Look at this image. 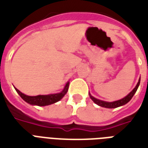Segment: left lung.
<instances>
[{"instance_id": "8db88e82", "label": "left lung", "mask_w": 148, "mask_h": 148, "mask_svg": "<svg viewBox=\"0 0 148 148\" xmlns=\"http://www.w3.org/2000/svg\"><path fill=\"white\" fill-rule=\"evenodd\" d=\"M140 78L139 79V81H138V83L137 84V85L134 88L133 90L131 92H130V94L127 95L126 97H124V98L121 99V100H118V101H113V102H107V101H101V100H98V99L95 98L93 96L89 94V96H90V99L92 100L95 103H97V105L101 106V107H103V108H118V107H121V106H123L124 104H126L127 102L131 101V98L133 97V96L134 95V94L136 93L137 90H138V87H139V84H140Z\"/></svg>"}]
</instances>
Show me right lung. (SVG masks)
<instances>
[{
  "mask_svg": "<svg viewBox=\"0 0 148 148\" xmlns=\"http://www.w3.org/2000/svg\"><path fill=\"white\" fill-rule=\"evenodd\" d=\"M68 88H69V82L66 84L64 90L60 93L48 95H38V96H27V95L21 92L19 90H17V88H14L16 91L18 93V95L21 96V97L24 101H26L27 103H30L31 105L46 106L50 105V104H52V103H54L60 101V99L67 94Z\"/></svg>",
  "mask_w": 148,
  "mask_h": 148,
  "instance_id": "right-lung-1",
  "label": "right lung"
}]
</instances>
